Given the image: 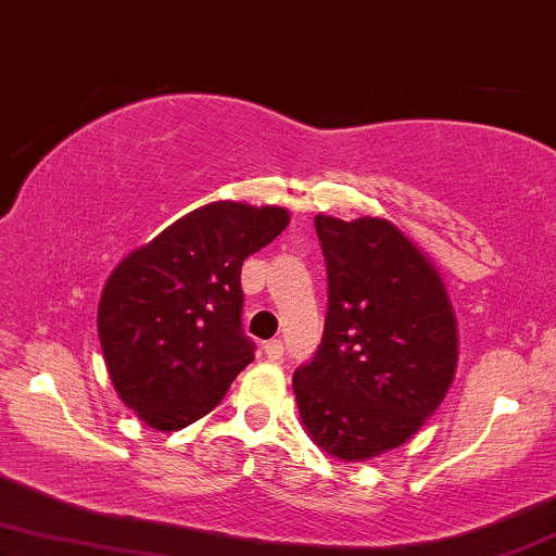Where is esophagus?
I'll return each instance as SVG.
<instances>
[{"label": "esophagus", "mask_w": 556, "mask_h": 556, "mask_svg": "<svg viewBox=\"0 0 556 556\" xmlns=\"http://www.w3.org/2000/svg\"><path fill=\"white\" fill-rule=\"evenodd\" d=\"M264 355H267L269 359H279L281 355H285V345H281V340L264 342Z\"/></svg>", "instance_id": "esophagus-1"}]
</instances>
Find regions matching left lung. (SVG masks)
Wrapping results in <instances>:
<instances>
[{"label": "left lung", "mask_w": 556, "mask_h": 556, "mask_svg": "<svg viewBox=\"0 0 556 556\" xmlns=\"http://www.w3.org/2000/svg\"><path fill=\"white\" fill-rule=\"evenodd\" d=\"M327 264L323 342L292 388L312 441L340 460L397 448L433 416L458 363L441 277L386 218L319 214Z\"/></svg>", "instance_id": "1"}]
</instances>
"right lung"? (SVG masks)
<instances>
[{
    "mask_svg": "<svg viewBox=\"0 0 556 556\" xmlns=\"http://www.w3.org/2000/svg\"><path fill=\"white\" fill-rule=\"evenodd\" d=\"M287 224L279 206L206 203L113 269L98 307L100 345L115 393L146 426H191L252 363L241 264Z\"/></svg>",
    "mask_w": 556,
    "mask_h": 556,
    "instance_id": "1",
    "label": "right lung"
}]
</instances>
